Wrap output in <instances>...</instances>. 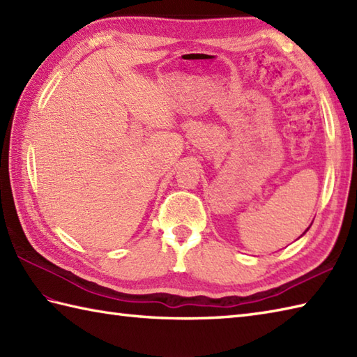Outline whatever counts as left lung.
Segmentation results:
<instances>
[{
  "mask_svg": "<svg viewBox=\"0 0 357 357\" xmlns=\"http://www.w3.org/2000/svg\"><path fill=\"white\" fill-rule=\"evenodd\" d=\"M308 229H310V227H308ZM308 229H307V230H308ZM307 230H305V231H307Z\"/></svg>",
  "mask_w": 357,
  "mask_h": 357,
  "instance_id": "obj_1",
  "label": "left lung"
}]
</instances>
